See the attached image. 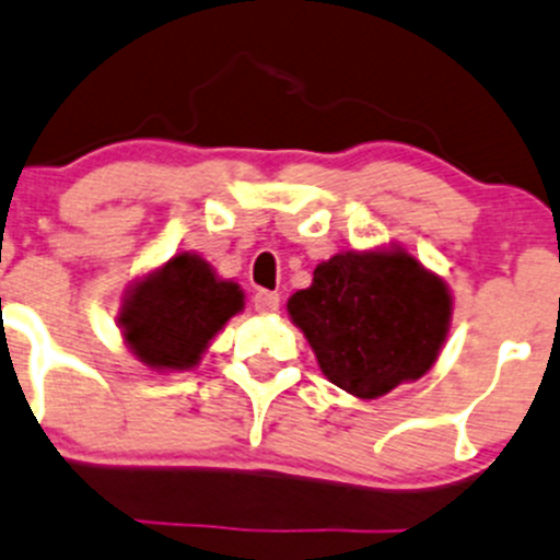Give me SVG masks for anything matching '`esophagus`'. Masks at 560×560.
Masks as SVG:
<instances>
[{"instance_id":"1","label":"esophagus","mask_w":560,"mask_h":560,"mask_svg":"<svg viewBox=\"0 0 560 560\" xmlns=\"http://www.w3.org/2000/svg\"><path fill=\"white\" fill-rule=\"evenodd\" d=\"M254 308H257L259 314H273L276 308H279V295L268 290H259L257 295H254Z\"/></svg>"}]
</instances>
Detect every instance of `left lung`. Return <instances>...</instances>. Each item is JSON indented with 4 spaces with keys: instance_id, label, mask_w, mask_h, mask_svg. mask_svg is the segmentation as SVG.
<instances>
[{
    "instance_id": "1",
    "label": "left lung",
    "mask_w": 560,
    "mask_h": 560,
    "mask_svg": "<svg viewBox=\"0 0 560 560\" xmlns=\"http://www.w3.org/2000/svg\"><path fill=\"white\" fill-rule=\"evenodd\" d=\"M319 369L358 399H377L424 377L452 319L443 279L401 248L341 252L314 268L308 290L287 301Z\"/></svg>"
}]
</instances>
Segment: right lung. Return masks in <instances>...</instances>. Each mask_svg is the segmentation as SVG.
Returning <instances> with one entry per match:
<instances>
[{"label": "right lung", "mask_w": 560, "mask_h": 560, "mask_svg": "<svg viewBox=\"0 0 560 560\" xmlns=\"http://www.w3.org/2000/svg\"><path fill=\"white\" fill-rule=\"evenodd\" d=\"M243 308V290L197 254H177L130 290L119 312L133 355L153 369H191Z\"/></svg>", "instance_id": "right-lung-1"}]
</instances>
